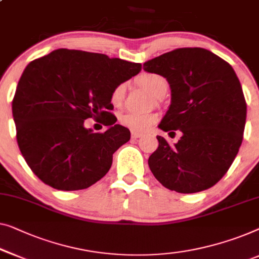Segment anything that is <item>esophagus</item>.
Listing matches in <instances>:
<instances>
[{"label": "esophagus", "mask_w": 259, "mask_h": 259, "mask_svg": "<svg viewBox=\"0 0 259 259\" xmlns=\"http://www.w3.org/2000/svg\"><path fill=\"white\" fill-rule=\"evenodd\" d=\"M141 137H142V133L132 132V139H138V138H141Z\"/></svg>", "instance_id": "34e87169"}]
</instances>
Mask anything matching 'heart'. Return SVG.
<instances>
[{
  "label": "heart",
  "instance_id": "heart-1",
  "mask_svg": "<svg viewBox=\"0 0 259 259\" xmlns=\"http://www.w3.org/2000/svg\"><path fill=\"white\" fill-rule=\"evenodd\" d=\"M137 83L147 89L153 96L156 98H162L168 91V80L166 78L157 73L145 72L141 73L137 78ZM125 84H119L113 89L111 93V103L114 107H120L125 98ZM157 120V115L155 113H134V112H126L119 117V123L132 131V132H146L154 125Z\"/></svg>",
  "mask_w": 259,
  "mask_h": 259
}]
</instances>
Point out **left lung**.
<instances>
[{"label": "left lung", "mask_w": 259, "mask_h": 259, "mask_svg": "<svg viewBox=\"0 0 259 259\" xmlns=\"http://www.w3.org/2000/svg\"><path fill=\"white\" fill-rule=\"evenodd\" d=\"M147 72L166 78L171 102L159 128L181 132L174 145L157 136L148 166L161 185L182 194L216 185L241 147L246 103L234 69L211 51L181 48L147 61ZM173 138V137H170Z\"/></svg>", "instance_id": "obj_1"}]
</instances>
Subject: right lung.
Here are the masks:
<instances>
[{"instance_id": "1", "label": "right lung", "mask_w": 259, "mask_h": 259, "mask_svg": "<svg viewBox=\"0 0 259 259\" xmlns=\"http://www.w3.org/2000/svg\"><path fill=\"white\" fill-rule=\"evenodd\" d=\"M141 71L140 63L58 49L30 62L13 99L20 151L40 181L58 190L89 188L104 178L113 153L131 139L114 125L111 93ZM93 117L104 134L86 129Z\"/></svg>"}]
</instances>
